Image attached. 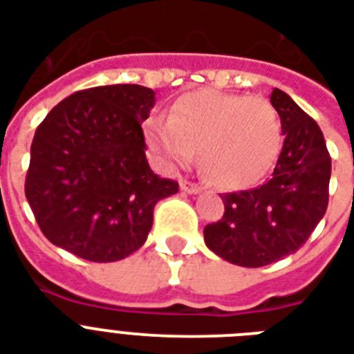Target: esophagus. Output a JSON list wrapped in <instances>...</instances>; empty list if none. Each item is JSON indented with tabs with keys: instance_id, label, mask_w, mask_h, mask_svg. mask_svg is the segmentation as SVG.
<instances>
[{
	"instance_id": "obj_1",
	"label": "esophagus",
	"mask_w": 354,
	"mask_h": 354,
	"mask_svg": "<svg viewBox=\"0 0 354 354\" xmlns=\"http://www.w3.org/2000/svg\"><path fill=\"white\" fill-rule=\"evenodd\" d=\"M180 189H182L183 193H189V194H198L202 191L198 183L191 182V180H180Z\"/></svg>"
}]
</instances>
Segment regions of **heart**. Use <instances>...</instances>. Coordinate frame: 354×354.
<instances>
[{"label":"heart","mask_w":354,"mask_h":354,"mask_svg":"<svg viewBox=\"0 0 354 354\" xmlns=\"http://www.w3.org/2000/svg\"><path fill=\"white\" fill-rule=\"evenodd\" d=\"M150 149L171 167L200 150L205 176L218 187H250L266 176L281 149V121L263 97L202 90L174 102L169 121L147 130Z\"/></svg>","instance_id":"heart-1"}]
</instances>
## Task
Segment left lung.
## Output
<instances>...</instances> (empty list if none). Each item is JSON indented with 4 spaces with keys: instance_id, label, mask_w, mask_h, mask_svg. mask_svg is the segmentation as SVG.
<instances>
[{
    "instance_id": "1",
    "label": "left lung",
    "mask_w": 354,
    "mask_h": 354,
    "mask_svg": "<svg viewBox=\"0 0 354 354\" xmlns=\"http://www.w3.org/2000/svg\"><path fill=\"white\" fill-rule=\"evenodd\" d=\"M270 102L281 118L285 143L263 185L222 194L224 216L204 227L205 246L232 264L259 268L297 252L329 204L330 156L318 122L285 91Z\"/></svg>"
}]
</instances>
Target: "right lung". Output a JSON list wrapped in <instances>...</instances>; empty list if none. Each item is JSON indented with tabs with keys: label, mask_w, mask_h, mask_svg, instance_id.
<instances>
[{
	"label": "right lung",
	"mask_w": 354,
	"mask_h": 354,
	"mask_svg": "<svg viewBox=\"0 0 354 354\" xmlns=\"http://www.w3.org/2000/svg\"><path fill=\"white\" fill-rule=\"evenodd\" d=\"M154 95L138 84L97 86L66 97L36 128L25 196L55 246L113 263L145 244L154 205L178 193L145 156L141 122Z\"/></svg>",
	"instance_id": "right-lung-1"
}]
</instances>
